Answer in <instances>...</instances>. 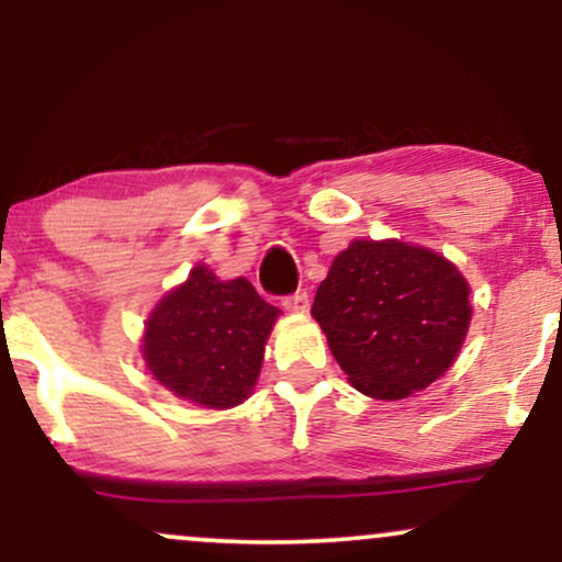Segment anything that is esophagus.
<instances>
[{"label":"esophagus","instance_id":"1","mask_svg":"<svg viewBox=\"0 0 562 562\" xmlns=\"http://www.w3.org/2000/svg\"><path fill=\"white\" fill-rule=\"evenodd\" d=\"M282 306H285L288 312L303 314L308 308V293H306V290H299V293L285 295V299H282Z\"/></svg>","mask_w":562,"mask_h":562}]
</instances>
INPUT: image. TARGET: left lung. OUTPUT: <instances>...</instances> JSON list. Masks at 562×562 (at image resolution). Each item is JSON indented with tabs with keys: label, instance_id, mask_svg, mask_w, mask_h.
<instances>
[{
	"label": "left lung",
	"instance_id": "1",
	"mask_svg": "<svg viewBox=\"0 0 562 562\" xmlns=\"http://www.w3.org/2000/svg\"><path fill=\"white\" fill-rule=\"evenodd\" d=\"M470 288L443 256L398 240H353L335 256L312 314L359 391L404 398L454 362Z\"/></svg>",
	"mask_w": 562,
	"mask_h": 562
}]
</instances>
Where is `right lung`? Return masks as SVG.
Instances as JSON below:
<instances>
[{
    "instance_id": "obj_1",
    "label": "right lung",
    "mask_w": 562,
    "mask_h": 562,
    "mask_svg": "<svg viewBox=\"0 0 562 562\" xmlns=\"http://www.w3.org/2000/svg\"><path fill=\"white\" fill-rule=\"evenodd\" d=\"M277 314L243 277L222 282L195 267L147 319L145 362L177 396L227 409L254 391Z\"/></svg>"
}]
</instances>
